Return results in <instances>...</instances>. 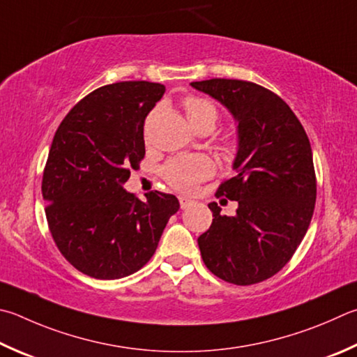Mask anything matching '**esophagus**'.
Instances as JSON below:
<instances>
[{"label":"esophagus","instance_id":"obj_1","mask_svg":"<svg viewBox=\"0 0 357 357\" xmlns=\"http://www.w3.org/2000/svg\"><path fill=\"white\" fill-rule=\"evenodd\" d=\"M179 204H181V207H183V209H187V207L193 204V201L189 199V198H185V197H179Z\"/></svg>","mask_w":357,"mask_h":357}]
</instances>
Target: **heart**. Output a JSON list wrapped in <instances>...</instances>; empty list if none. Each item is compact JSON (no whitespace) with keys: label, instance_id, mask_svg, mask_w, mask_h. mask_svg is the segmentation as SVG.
Here are the masks:
<instances>
[{"label":"heart","instance_id":"obj_1","mask_svg":"<svg viewBox=\"0 0 357 357\" xmlns=\"http://www.w3.org/2000/svg\"><path fill=\"white\" fill-rule=\"evenodd\" d=\"M184 111L193 129L204 125L213 129L218 119L217 107L212 102L203 98H197V96H189V98L184 100ZM212 160L203 156V154L174 158L162 167V176H164V179L174 190L183 193H192L201 181L212 176Z\"/></svg>","mask_w":357,"mask_h":357}]
</instances>
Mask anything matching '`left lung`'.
Returning <instances> with one entry per match:
<instances>
[{
  "label": "left lung",
  "instance_id": "left-lung-1",
  "mask_svg": "<svg viewBox=\"0 0 357 357\" xmlns=\"http://www.w3.org/2000/svg\"><path fill=\"white\" fill-rule=\"evenodd\" d=\"M228 109L237 121L236 176L217 197L237 201L236 215L209 203L212 225L198 237L213 275L237 286L268 280L290 257L312 220L317 183L312 150L300 120L268 89L238 79L190 82Z\"/></svg>",
  "mask_w": 357,
  "mask_h": 357
}]
</instances>
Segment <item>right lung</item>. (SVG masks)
I'll return each instance as SVG.
<instances>
[{"label":"right lung","mask_w":357,"mask_h":357,"mask_svg":"<svg viewBox=\"0 0 357 357\" xmlns=\"http://www.w3.org/2000/svg\"><path fill=\"white\" fill-rule=\"evenodd\" d=\"M158 82L123 81L89 93L54 134L42 195L63 257L95 280H120L150 261L179 209L174 195L125 190L145 156L144 123L162 98Z\"/></svg>","instance_id":"1"}]
</instances>
